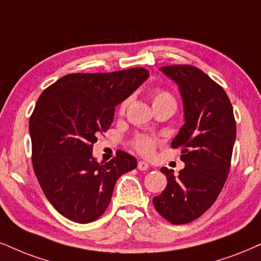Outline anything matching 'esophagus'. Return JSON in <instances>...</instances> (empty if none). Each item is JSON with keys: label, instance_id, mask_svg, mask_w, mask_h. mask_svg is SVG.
<instances>
[{"label": "esophagus", "instance_id": "esophagus-1", "mask_svg": "<svg viewBox=\"0 0 261 261\" xmlns=\"http://www.w3.org/2000/svg\"><path fill=\"white\" fill-rule=\"evenodd\" d=\"M149 168V163L145 162V161H139L138 162V169L139 170H146Z\"/></svg>", "mask_w": 261, "mask_h": 261}]
</instances>
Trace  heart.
<instances>
[{"instance_id": "heart-1", "label": "heart", "mask_w": 261, "mask_h": 261, "mask_svg": "<svg viewBox=\"0 0 261 261\" xmlns=\"http://www.w3.org/2000/svg\"><path fill=\"white\" fill-rule=\"evenodd\" d=\"M151 101H152L153 109L161 108V106H165V105H173L174 108L176 106L174 96L170 94L169 92L165 91V89H160V88L153 89V91L151 92ZM129 102H130V98H125L120 102V105H118V112H120L121 115L124 114V111L127 110ZM133 147L138 153H140V155L151 157L153 153H155L156 141L155 139H152V138L149 136L139 134V136H137L133 139Z\"/></svg>"}]
</instances>
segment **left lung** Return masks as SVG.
<instances>
[{
	"label": "left lung",
	"mask_w": 261,
	"mask_h": 261,
	"mask_svg": "<svg viewBox=\"0 0 261 261\" xmlns=\"http://www.w3.org/2000/svg\"><path fill=\"white\" fill-rule=\"evenodd\" d=\"M178 83L185 123L172 141L181 147L185 168L178 176L163 167L167 186L153 197L161 217L174 225L191 223L217 201L230 172L236 121L226 92L207 73L192 65L162 66Z\"/></svg>",
	"instance_id": "1"
}]
</instances>
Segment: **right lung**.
I'll return each mask as SVG.
<instances>
[{"label":"right lung","mask_w":261,"mask_h":261,"mask_svg":"<svg viewBox=\"0 0 261 261\" xmlns=\"http://www.w3.org/2000/svg\"><path fill=\"white\" fill-rule=\"evenodd\" d=\"M149 77L144 67L108 73H70L42 92L29 130L32 167L48 201L79 224L101 217L122 174L137 160L118 150L109 162H96L93 144L114 121L115 106Z\"/></svg>","instance_id":"right-lung-1"}]
</instances>
